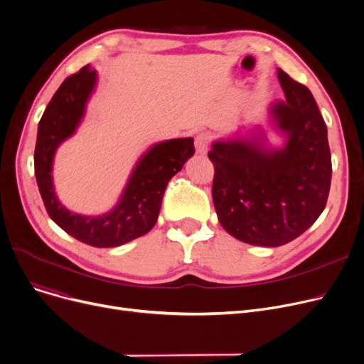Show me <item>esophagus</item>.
<instances>
[{
	"label": "esophagus",
	"mask_w": 364,
	"mask_h": 364,
	"mask_svg": "<svg viewBox=\"0 0 364 364\" xmlns=\"http://www.w3.org/2000/svg\"><path fill=\"white\" fill-rule=\"evenodd\" d=\"M211 140H213V137L209 132H199L195 139L196 151L200 153V155H205L209 149V144H211Z\"/></svg>",
	"instance_id": "esophagus-1"
}]
</instances>
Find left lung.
<instances>
[{"label": "left lung", "mask_w": 364, "mask_h": 364, "mask_svg": "<svg viewBox=\"0 0 364 364\" xmlns=\"http://www.w3.org/2000/svg\"><path fill=\"white\" fill-rule=\"evenodd\" d=\"M277 76L286 102L272 112L288 136L284 147L233 140L217 141L208 151L221 225L259 246H282L310 228L326 206L332 178L328 128L313 94L284 70L277 69Z\"/></svg>", "instance_id": "1"}]
</instances>
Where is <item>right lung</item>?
I'll return each mask as SVG.
<instances>
[{"instance_id": "add662e5", "label": "right lung", "mask_w": 364, "mask_h": 364, "mask_svg": "<svg viewBox=\"0 0 364 364\" xmlns=\"http://www.w3.org/2000/svg\"><path fill=\"white\" fill-rule=\"evenodd\" d=\"M95 70L82 68L63 81L38 125L35 177L51 220L63 230L95 247L124 245L149 233L156 224L169 180L193 156V139H176L153 146L134 169L117 208L102 217L73 214L57 200L51 165L54 151L78 127L95 85Z\"/></svg>"}]
</instances>
